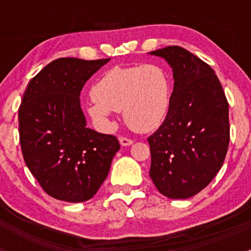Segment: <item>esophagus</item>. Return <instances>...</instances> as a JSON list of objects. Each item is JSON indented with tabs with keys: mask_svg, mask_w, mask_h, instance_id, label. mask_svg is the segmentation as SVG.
<instances>
[{
	"mask_svg": "<svg viewBox=\"0 0 251 251\" xmlns=\"http://www.w3.org/2000/svg\"><path fill=\"white\" fill-rule=\"evenodd\" d=\"M119 142H120L121 146H124V147L131 146V144L133 143V141L131 140V138H127V137H120L119 138Z\"/></svg>",
	"mask_w": 251,
	"mask_h": 251,
	"instance_id": "1",
	"label": "esophagus"
}]
</instances>
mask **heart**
I'll return each instance as SVG.
<instances>
[{
    "label": "heart",
    "mask_w": 251,
    "mask_h": 251,
    "mask_svg": "<svg viewBox=\"0 0 251 251\" xmlns=\"http://www.w3.org/2000/svg\"><path fill=\"white\" fill-rule=\"evenodd\" d=\"M87 111L105 128L114 125L113 110H123L124 119L133 130L149 132L160 126L171 100V77L159 64L115 67L108 70L92 87Z\"/></svg>",
    "instance_id": "b5f03b06"
}]
</instances>
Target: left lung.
I'll return each mask as SVG.
<instances>
[{"mask_svg":"<svg viewBox=\"0 0 251 251\" xmlns=\"http://www.w3.org/2000/svg\"><path fill=\"white\" fill-rule=\"evenodd\" d=\"M173 68L166 118L148 137L149 176L163 196L187 199L212 181L229 143L228 102L210 65L179 46L151 52Z\"/></svg>","mask_w":251,"mask_h":251,"instance_id":"8db88e82","label":"left lung"}]
</instances>
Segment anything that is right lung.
<instances>
[{"label": "right lung", "mask_w": 251, "mask_h": 251, "mask_svg": "<svg viewBox=\"0 0 251 251\" xmlns=\"http://www.w3.org/2000/svg\"><path fill=\"white\" fill-rule=\"evenodd\" d=\"M108 59L59 58L30 80L19 107V136L26 166L48 196L80 203L107 178L118 138L86 126L83 85Z\"/></svg>", "instance_id": "add662e5"}]
</instances>
